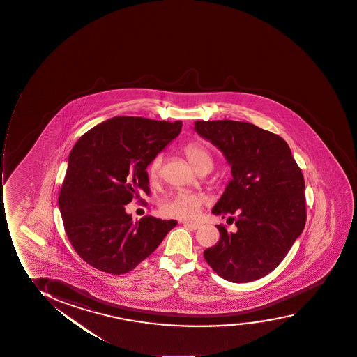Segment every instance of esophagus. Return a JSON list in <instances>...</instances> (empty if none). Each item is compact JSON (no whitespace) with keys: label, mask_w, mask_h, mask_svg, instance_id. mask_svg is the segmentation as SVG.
<instances>
[{"label":"esophagus","mask_w":357,"mask_h":357,"mask_svg":"<svg viewBox=\"0 0 357 357\" xmlns=\"http://www.w3.org/2000/svg\"><path fill=\"white\" fill-rule=\"evenodd\" d=\"M181 223L183 224L187 228L190 229V230H197V229L202 227V224L198 223V222H187V220H183Z\"/></svg>","instance_id":"obj_1"}]
</instances>
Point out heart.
<instances>
[{"mask_svg": "<svg viewBox=\"0 0 357 357\" xmlns=\"http://www.w3.org/2000/svg\"><path fill=\"white\" fill-rule=\"evenodd\" d=\"M189 163L197 172H210L213 165V159L210 152L199 142H190L183 149ZM163 159L157 155L152 159L147 168V178L151 185H158L163 177L162 172ZM205 199L202 195L180 190L165 199L160 205V212L165 217L176 219H193L200 213Z\"/></svg>", "mask_w": 357, "mask_h": 357, "instance_id": "b5f03b06", "label": "heart"}]
</instances>
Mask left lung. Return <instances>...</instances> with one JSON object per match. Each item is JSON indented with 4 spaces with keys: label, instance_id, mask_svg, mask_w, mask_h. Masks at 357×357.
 <instances>
[{
    "label": "left lung",
    "instance_id": "obj_1",
    "mask_svg": "<svg viewBox=\"0 0 357 357\" xmlns=\"http://www.w3.org/2000/svg\"><path fill=\"white\" fill-rule=\"evenodd\" d=\"M194 130L223 152L232 178L212 208L235 222L215 225L218 243L204 252L217 275L248 283L275 270L305 228V178L287 142L240 121H197Z\"/></svg>",
    "mask_w": 357,
    "mask_h": 357
}]
</instances>
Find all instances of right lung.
Wrapping results in <instances>:
<instances>
[{
  "label": "right lung",
  "mask_w": 357,
  "mask_h": 357,
  "mask_svg": "<svg viewBox=\"0 0 357 357\" xmlns=\"http://www.w3.org/2000/svg\"><path fill=\"white\" fill-rule=\"evenodd\" d=\"M182 122L117 116L77 140L59 195L66 234L82 260L123 275L155 252L176 227L174 219L145 215L138 222L125 205L150 194L147 165L176 138Z\"/></svg>",
  "instance_id": "1"
}]
</instances>
